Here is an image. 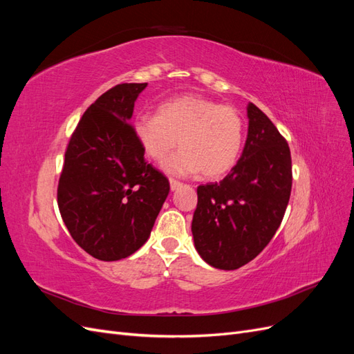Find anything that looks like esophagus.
Segmentation results:
<instances>
[{"label":"esophagus","instance_id":"esophagus-1","mask_svg":"<svg viewBox=\"0 0 354 354\" xmlns=\"http://www.w3.org/2000/svg\"><path fill=\"white\" fill-rule=\"evenodd\" d=\"M180 186H181V183H180L178 180L169 177V187H171V190H176V189H178Z\"/></svg>","mask_w":354,"mask_h":354}]
</instances>
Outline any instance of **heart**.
I'll use <instances>...</instances> for the list:
<instances>
[{
    "label": "heart",
    "mask_w": 354,
    "mask_h": 354,
    "mask_svg": "<svg viewBox=\"0 0 354 354\" xmlns=\"http://www.w3.org/2000/svg\"><path fill=\"white\" fill-rule=\"evenodd\" d=\"M134 136L143 152L176 176H194L202 171L217 178L236 165L243 145V121L239 112L202 95H178L164 102L156 115L134 121Z\"/></svg>",
    "instance_id": "obj_1"
}]
</instances>
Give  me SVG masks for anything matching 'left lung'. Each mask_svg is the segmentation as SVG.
Wrapping results in <instances>:
<instances>
[{
  "label": "left lung",
  "instance_id": "obj_1",
  "mask_svg": "<svg viewBox=\"0 0 354 354\" xmlns=\"http://www.w3.org/2000/svg\"><path fill=\"white\" fill-rule=\"evenodd\" d=\"M248 120L241 159L218 183L198 186L192 220L196 251L221 270L239 269L266 248L291 196L292 162L285 137L254 103Z\"/></svg>",
  "mask_w": 354,
  "mask_h": 354
}]
</instances>
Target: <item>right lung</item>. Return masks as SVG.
I'll list each match as a JSON object with an SVG mask.
<instances>
[{"instance_id": "add662e5", "label": "right lung", "mask_w": 354, "mask_h": 354, "mask_svg": "<svg viewBox=\"0 0 354 354\" xmlns=\"http://www.w3.org/2000/svg\"><path fill=\"white\" fill-rule=\"evenodd\" d=\"M147 82L118 84L84 112L71 136L57 186L63 223L81 248L103 261L134 254L147 241L168 178L134 136L130 118Z\"/></svg>"}]
</instances>
